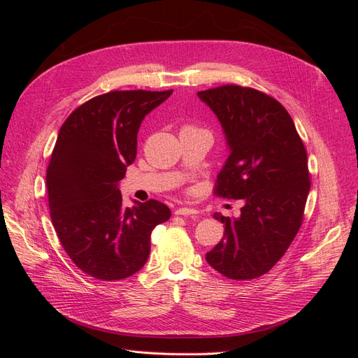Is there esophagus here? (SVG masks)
<instances>
[{
  "label": "esophagus",
  "mask_w": 358,
  "mask_h": 358,
  "mask_svg": "<svg viewBox=\"0 0 358 358\" xmlns=\"http://www.w3.org/2000/svg\"><path fill=\"white\" fill-rule=\"evenodd\" d=\"M175 213H176V215H180V216H191V215H197L199 210L192 209V208H178V209L175 210Z\"/></svg>",
  "instance_id": "esophagus-1"
}]
</instances>
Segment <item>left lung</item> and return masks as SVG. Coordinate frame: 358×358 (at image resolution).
Segmentation results:
<instances>
[{
    "label": "left lung",
    "mask_w": 358,
    "mask_h": 358,
    "mask_svg": "<svg viewBox=\"0 0 358 358\" xmlns=\"http://www.w3.org/2000/svg\"><path fill=\"white\" fill-rule=\"evenodd\" d=\"M197 95L218 117L230 152L215 191L243 200L237 218L213 213L224 237L206 262L225 278L254 279L279 262L300 229L310 189L306 149L272 96L237 85Z\"/></svg>",
    "instance_id": "left-lung-1"
}]
</instances>
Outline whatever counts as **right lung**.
<instances>
[{
	"label": "right lung",
	"instance_id": "obj_1",
	"mask_svg": "<svg viewBox=\"0 0 358 358\" xmlns=\"http://www.w3.org/2000/svg\"><path fill=\"white\" fill-rule=\"evenodd\" d=\"M170 91H112L78 107L62 124L46 173L53 229L73 263L101 280L134 275L148 262L150 233L171 212L134 200L119 182L137 154V133Z\"/></svg>",
	"mask_w": 358,
	"mask_h": 358
}]
</instances>
